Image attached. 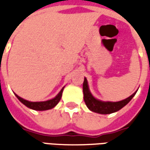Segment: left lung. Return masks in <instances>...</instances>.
Wrapping results in <instances>:
<instances>
[{"label": "left lung", "instance_id": "obj_1", "mask_svg": "<svg viewBox=\"0 0 150 150\" xmlns=\"http://www.w3.org/2000/svg\"><path fill=\"white\" fill-rule=\"evenodd\" d=\"M83 91L84 102L89 110H91L92 112L100 113V114H109V113L117 112L118 110H120L122 108H124L126 104H128L130 100L134 97L138 90L134 92L132 95L124 100L118 101V102L102 101L97 99L91 93L88 83V80H87V78H84Z\"/></svg>", "mask_w": 150, "mask_h": 150}]
</instances>
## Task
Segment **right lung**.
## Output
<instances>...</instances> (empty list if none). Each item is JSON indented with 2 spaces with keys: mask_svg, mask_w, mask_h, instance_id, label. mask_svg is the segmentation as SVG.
<instances>
[{
  "mask_svg": "<svg viewBox=\"0 0 150 150\" xmlns=\"http://www.w3.org/2000/svg\"><path fill=\"white\" fill-rule=\"evenodd\" d=\"M64 89V87L61 89V91L58 93V94L56 96L55 98L50 99V100L43 101V102H30L27 101L22 98H21L18 95H16L15 93V95L16 96V98L19 99L21 103H22L27 108L33 109V110H37V111H44V110H48V109H52L61 100V98L62 95V92Z\"/></svg>",
  "mask_w": 150,
  "mask_h": 150,
  "instance_id": "add662e5",
  "label": "right lung"
}]
</instances>
